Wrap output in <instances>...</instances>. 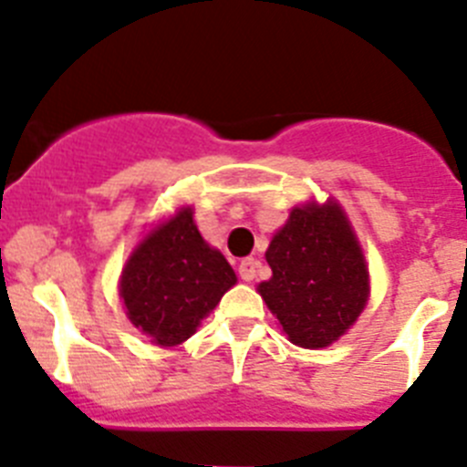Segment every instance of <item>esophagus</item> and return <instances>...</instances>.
Masks as SVG:
<instances>
[{
  "label": "esophagus",
  "mask_w": 467,
  "mask_h": 467,
  "mask_svg": "<svg viewBox=\"0 0 467 467\" xmlns=\"http://www.w3.org/2000/svg\"><path fill=\"white\" fill-rule=\"evenodd\" d=\"M260 270V263L255 258H244L242 263H239V276H242L244 281H254L255 275H258Z\"/></svg>",
  "instance_id": "esophagus-1"
}]
</instances>
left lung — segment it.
Wrapping results in <instances>:
<instances>
[{
	"label": "left lung",
	"mask_w": 467,
	"mask_h": 467,
	"mask_svg": "<svg viewBox=\"0 0 467 467\" xmlns=\"http://www.w3.org/2000/svg\"><path fill=\"white\" fill-rule=\"evenodd\" d=\"M272 279L258 285L293 344L321 348L354 326L368 302V267L335 202L293 209L265 254Z\"/></svg>",
	"instance_id": "1"
}]
</instances>
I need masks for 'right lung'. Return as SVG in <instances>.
<instances>
[{"mask_svg":"<svg viewBox=\"0 0 467 467\" xmlns=\"http://www.w3.org/2000/svg\"><path fill=\"white\" fill-rule=\"evenodd\" d=\"M237 276L223 254L197 233L182 209L134 249L120 279L128 317L150 342L182 344L233 288Z\"/></svg>","mask_w":467,"mask_h":467,"instance_id":"right-lung-1","label":"right lung"}]
</instances>
